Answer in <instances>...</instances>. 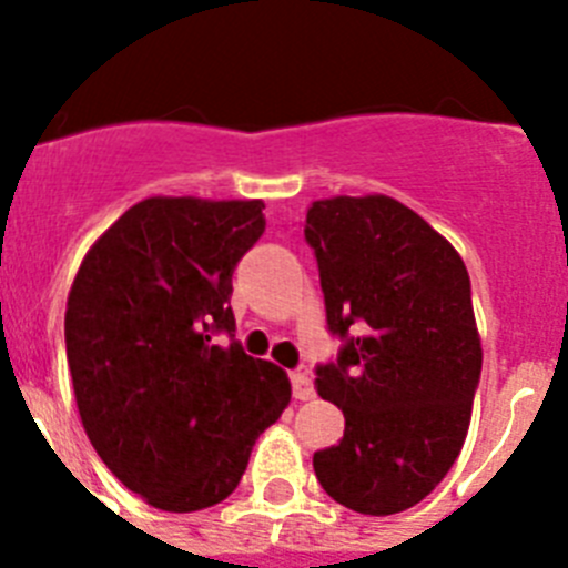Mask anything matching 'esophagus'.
Wrapping results in <instances>:
<instances>
[{
	"instance_id": "34e87169",
	"label": "esophagus",
	"mask_w": 568,
	"mask_h": 568,
	"mask_svg": "<svg viewBox=\"0 0 568 568\" xmlns=\"http://www.w3.org/2000/svg\"><path fill=\"white\" fill-rule=\"evenodd\" d=\"M290 381H293V395L298 400H310L315 395V386H313V373H310L307 366H298L290 373Z\"/></svg>"
}]
</instances>
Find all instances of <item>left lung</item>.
Segmentation results:
<instances>
[{"label": "left lung", "mask_w": 568, "mask_h": 568, "mask_svg": "<svg viewBox=\"0 0 568 568\" xmlns=\"http://www.w3.org/2000/svg\"><path fill=\"white\" fill-rule=\"evenodd\" d=\"M338 361L315 389L344 413V438L313 455L329 498L395 515L453 469L480 381L478 324L458 250L389 195H335L307 210Z\"/></svg>", "instance_id": "left-lung-1"}]
</instances>
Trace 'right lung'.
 Masks as SVG:
<instances>
[{
  "label": "right lung",
  "mask_w": 568,
  "mask_h": 568,
  "mask_svg": "<svg viewBox=\"0 0 568 568\" xmlns=\"http://www.w3.org/2000/svg\"><path fill=\"white\" fill-rule=\"evenodd\" d=\"M264 202L153 195L84 255L64 313L79 415L115 478L150 506L222 504L290 378L233 338V270L264 233ZM227 332L230 345H215Z\"/></svg>",
  "instance_id": "add662e5"
}]
</instances>
